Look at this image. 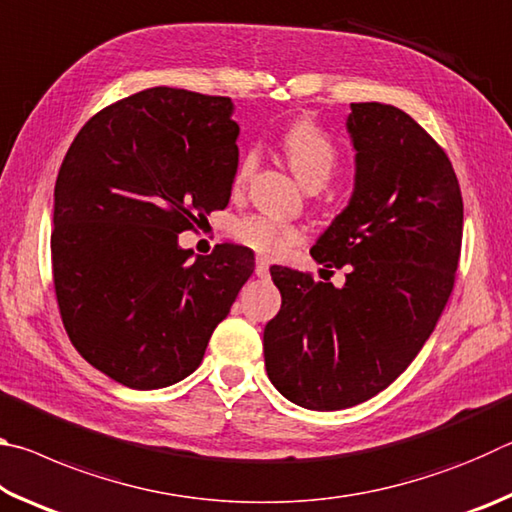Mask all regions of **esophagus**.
Returning a JSON list of instances; mask_svg holds the SVG:
<instances>
[{"label":"esophagus","instance_id":"obj_1","mask_svg":"<svg viewBox=\"0 0 512 512\" xmlns=\"http://www.w3.org/2000/svg\"><path fill=\"white\" fill-rule=\"evenodd\" d=\"M255 275L257 277H266L268 275V262L264 257H257V264H255Z\"/></svg>","mask_w":512,"mask_h":512}]
</instances>
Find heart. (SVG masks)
Returning <instances> with one entry per match:
<instances>
[{
    "mask_svg": "<svg viewBox=\"0 0 512 512\" xmlns=\"http://www.w3.org/2000/svg\"><path fill=\"white\" fill-rule=\"evenodd\" d=\"M280 149L289 169L293 171V176L298 178V183L307 192L323 189L329 183V178L334 176L336 164H339V151H336L334 142L309 119H300L284 131V135L280 137ZM255 167L257 155L246 153L235 173L237 192L248 185V180L255 173ZM230 232L239 244L253 248L255 253H262L266 257L287 253L291 246H296L302 239V232L296 225H289L262 214L237 219L232 223Z\"/></svg>",
    "mask_w": 512,
    "mask_h": 512,
    "instance_id": "heart-1",
    "label": "heart"
}]
</instances>
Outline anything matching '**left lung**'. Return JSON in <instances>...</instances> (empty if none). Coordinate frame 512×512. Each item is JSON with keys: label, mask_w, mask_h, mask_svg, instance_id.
<instances>
[{"label": "left lung", "mask_w": 512, "mask_h": 512, "mask_svg": "<svg viewBox=\"0 0 512 512\" xmlns=\"http://www.w3.org/2000/svg\"><path fill=\"white\" fill-rule=\"evenodd\" d=\"M354 187L311 248L343 287L273 266L282 307L264 329L271 384L311 411L370 400L436 327L461 255L463 198L445 151L404 110L350 103Z\"/></svg>", "instance_id": "left-lung-1"}]
</instances>
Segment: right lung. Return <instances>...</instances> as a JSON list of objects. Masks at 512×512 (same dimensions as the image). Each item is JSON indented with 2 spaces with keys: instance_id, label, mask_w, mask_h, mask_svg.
Wrapping results in <instances>:
<instances>
[{
  "instance_id": "obj_1",
  "label": "right lung",
  "mask_w": 512,
  "mask_h": 512,
  "mask_svg": "<svg viewBox=\"0 0 512 512\" xmlns=\"http://www.w3.org/2000/svg\"><path fill=\"white\" fill-rule=\"evenodd\" d=\"M235 103L149 88L85 124L58 171L51 262L69 341L135 391L201 366L214 327L253 275V250L194 257L178 235L223 210L239 167Z\"/></svg>"
}]
</instances>
